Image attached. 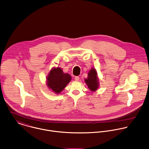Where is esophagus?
Masks as SVG:
<instances>
[{"label":"esophagus","mask_w":149,"mask_h":149,"mask_svg":"<svg viewBox=\"0 0 149 149\" xmlns=\"http://www.w3.org/2000/svg\"><path fill=\"white\" fill-rule=\"evenodd\" d=\"M74 79H75V81H78L79 80V77H77V76H76V77H75Z\"/></svg>","instance_id":"esophagus-1"}]
</instances>
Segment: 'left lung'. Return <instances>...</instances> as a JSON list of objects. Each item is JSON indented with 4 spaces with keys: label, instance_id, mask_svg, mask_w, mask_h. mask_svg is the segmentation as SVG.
Instances as JSON below:
<instances>
[{
    "label": "left lung",
    "instance_id": "8db88e82",
    "mask_svg": "<svg viewBox=\"0 0 149 149\" xmlns=\"http://www.w3.org/2000/svg\"><path fill=\"white\" fill-rule=\"evenodd\" d=\"M85 82L90 91L95 92L99 87V81L97 77L96 70L92 68L88 74L87 78L85 79Z\"/></svg>",
    "mask_w": 149,
    "mask_h": 149
}]
</instances>
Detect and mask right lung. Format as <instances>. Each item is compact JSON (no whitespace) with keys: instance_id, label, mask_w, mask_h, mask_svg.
I'll list each match as a JSON object with an SVG mask.
<instances>
[{"instance_id":"obj_1","label":"right lung","mask_w":149,"mask_h":149,"mask_svg":"<svg viewBox=\"0 0 149 149\" xmlns=\"http://www.w3.org/2000/svg\"><path fill=\"white\" fill-rule=\"evenodd\" d=\"M69 74L64 73L60 67H53L46 77V85L49 89L56 94H60L71 81Z\"/></svg>"}]
</instances>
